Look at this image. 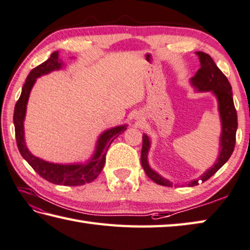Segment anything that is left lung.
<instances>
[{"instance_id": "8db88e82", "label": "left lung", "mask_w": 250, "mask_h": 250, "mask_svg": "<svg viewBox=\"0 0 250 250\" xmlns=\"http://www.w3.org/2000/svg\"><path fill=\"white\" fill-rule=\"evenodd\" d=\"M200 59L201 66L196 75L191 78V84L200 92H211L215 95L219 103V111L222 122V134L220 139V155L217 157L215 164L210 169H208L198 179L190 181L188 186L193 187L200 183H204L210 177L223 166L232 155L236 143V130H237V112H236L232 86L228 78L222 73V71L216 66L213 59L208 53L202 51L197 52ZM149 139L146 134H143V145L141 151V164L148 178H151L156 184L167 187H172V184L165 178H163L157 172L149 167L147 163V153L149 149Z\"/></svg>"}]
</instances>
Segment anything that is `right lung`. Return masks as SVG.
<instances>
[{
    "label": "right lung",
    "mask_w": 250,
    "mask_h": 250,
    "mask_svg": "<svg viewBox=\"0 0 250 250\" xmlns=\"http://www.w3.org/2000/svg\"><path fill=\"white\" fill-rule=\"evenodd\" d=\"M62 62L59 59V52L54 51L47 61L42 64L36 66L30 71L26 79L25 84L22 85L21 97L18 99L15 109H14V125H15V137L18 151L24 157V160L33 167L37 174L42 177L50 183L63 186H82L88 184L90 181L97 178L101 174L106 162V153L109 148L112 141L118 135L125 132L126 125H118L115 128L106 130L97 141L96 149L92 158L86 164H72V165H62L53 164L40 158L34 156L26 146L24 138V119L26 115V106L28 102L30 90L36 82V79L40 78L42 75L48 74L54 70H59L62 67Z\"/></svg>",
    "instance_id": "obj_1"
}]
</instances>
